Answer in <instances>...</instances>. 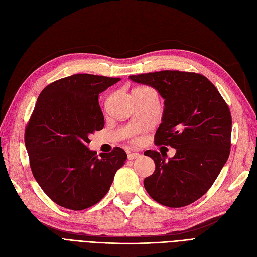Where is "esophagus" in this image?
Wrapping results in <instances>:
<instances>
[{
	"mask_svg": "<svg viewBox=\"0 0 257 257\" xmlns=\"http://www.w3.org/2000/svg\"><path fill=\"white\" fill-rule=\"evenodd\" d=\"M127 158H128V160H135V159L141 158V154H139L138 152H130L127 154Z\"/></svg>",
	"mask_w": 257,
	"mask_h": 257,
	"instance_id": "esophagus-1",
	"label": "esophagus"
}]
</instances>
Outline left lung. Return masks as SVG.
<instances>
[{
    "instance_id": "8db88e82",
    "label": "left lung",
    "mask_w": 257,
    "mask_h": 257,
    "mask_svg": "<svg viewBox=\"0 0 257 257\" xmlns=\"http://www.w3.org/2000/svg\"><path fill=\"white\" fill-rule=\"evenodd\" d=\"M128 78L150 85L164 98L154 143L176 149L168 161L160 152H144L155 164L154 173L145 179V189L161 205L188 206L211 188L229 157V108L213 83L200 74L161 71Z\"/></svg>"
}]
</instances>
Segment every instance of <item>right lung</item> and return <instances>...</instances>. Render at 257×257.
<instances>
[{
  "label": "right lung",
  "mask_w": 257,
  "mask_h": 257,
  "mask_svg": "<svg viewBox=\"0 0 257 257\" xmlns=\"http://www.w3.org/2000/svg\"><path fill=\"white\" fill-rule=\"evenodd\" d=\"M120 78L76 74L47 85L26 127L25 143L37 183L61 207L83 210L109 191L127 159L122 148L92 151L89 135L105 125L99 93Z\"/></svg>",
  "instance_id": "1"
}]
</instances>
